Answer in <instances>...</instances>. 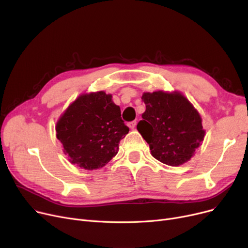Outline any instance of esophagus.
Here are the masks:
<instances>
[{"instance_id": "34e87169", "label": "esophagus", "mask_w": 248, "mask_h": 248, "mask_svg": "<svg viewBox=\"0 0 248 248\" xmlns=\"http://www.w3.org/2000/svg\"><path fill=\"white\" fill-rule=\"evenodd\" d=\"M136 124H137V122H131V123H128L127 124V125H128V127L131 128V129H134L135 128V126H136Z\"/></svg>"}]
</instances>
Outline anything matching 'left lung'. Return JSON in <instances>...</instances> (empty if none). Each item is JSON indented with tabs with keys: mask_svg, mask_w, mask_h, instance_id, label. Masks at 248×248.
<instances>
[{
	"mask_svg": "<svg viewBox=\"0 0 248 248\" xmlns=\"http://www.w3.org/2000/svg\"><path fill=\"white\" fill-rule=\"evenodd\" d=\"M146 111L137 128L155 159L177 167L188 162L204 140L199 112L178 91L145 93Z\"/></svg>",
	"mask_w": 248,
	"mask_h": 248,
	"instance_id": "1",
	"label": "left lung"
}]
</instances>
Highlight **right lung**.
I'll return each instance as SVG.
<instances>
[{
	"instance_id": "1",
	"label": "right lung",
	"mask_w": 248,
	"mask_h": 248,
	"mask_svg": "<svg viewBox=\"0 0 248 248\" xmlns=\"http://www.w3.org/2000/svg\"><path fill=\"white\" fill-rule=\"evenodd\" d=\"M111 97L104 91L82 94L57 122L56 136L64 153L72 164L85 170L106 166L129 131Z\"/></svg>"
}]
</instances>
